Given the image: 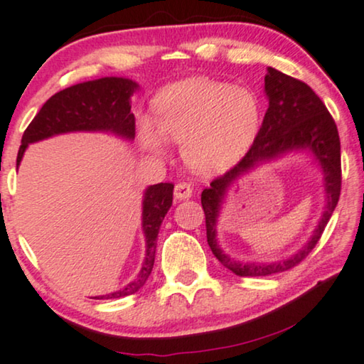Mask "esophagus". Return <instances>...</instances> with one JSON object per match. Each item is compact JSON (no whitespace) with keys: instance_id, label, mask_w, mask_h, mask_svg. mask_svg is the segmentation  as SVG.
<instances>
[{"instance_id":"1","label":"esophagus","mask_w":364,"mask_h":364,"mask_svg":"<svg viewBox=\"0 0 364 364\" xmlns=\"http://www.w3.org/2000/svg\"><path fill=\"white\" fill-rule=\"evenodd\" d=\"M193 194V188L188 183H178L175 186V198L176 199H189Z\"/></svg>"}]
</instances>
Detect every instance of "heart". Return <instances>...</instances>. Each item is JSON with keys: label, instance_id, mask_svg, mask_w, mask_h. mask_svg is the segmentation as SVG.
Returning a JSON list of instances; mask_svg holds the SVG:
<instances>
[{"label": "heart", "instance_id": "b5f03b06", "mask_svg": "<svg viewBox=\"0 0 364 364\" xmlns=\"http://www.w3.org/2000/svg\"><path fill=\"white\" fill-rule=\"evenodd\" d=\"M151 109L154 121L140 117L137 122L144 147L161 151L165 139L181 142L184 160L200 173L235 165L250 149L262 121L253 91L208 78L166 86L155 96Z\"/></svg>", "mask_w": 364, "mask_h": 364}]
</instances>
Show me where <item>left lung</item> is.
<instances>
[{"label": "left lung", "instance_id": "left-lung-1", "mask_svg": "<svg viewBox=\"0 0 364 364\" xmlns=\"http://www.w3.org/2000/svg\"><path fill=\"white\" fill-rule=\"evenodd\" d=\"M264 91H267L269 106L252 147L234 168H230L222 176H217L210 183V186L205 188L200 194L210 250L225 268H229L237 276H268L287 271L299 264L321 240L325 225L328 224L330 217L337 208L341 189L338 129L321 97L304 81L292 78L271 67L264 77ZM297 148L311 149L324 168L326 175L328 208L313 238L302 251L281 262L268 265L234 262L220 250L215 238L216 215L226 188L232 181L259 161L270 159L285 153L287 149Z\"/></svg>", "mask_w": 364, "mask_h": 364}]
</instances>
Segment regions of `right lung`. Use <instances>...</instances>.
<instances>
[{"label":"right lung","instance_id":"add662e5","mask_svg":"<svg viewBox=\"0 0 364 364\" xmlns=\"http://www.w3.org/2000/svg\"><path fill=\"white\" fill-rule=\"evenodd\" d=\"M137 83L127 78L107 77L70 86L58 91L41 107L37 116L24 130L18 151L16 168L19 166L27 145L37 140L75 130H109L126 139L135 137V117L130 112V95ZM173 203V184L159 183L150 186L144 196L142 227L147 242L145 262L137 279L124 289L100 296L96 299H117L135 294L149 279L155 262L156 237L161 222Z\"/></svg>","mask_w":364,"mask_h":364}]
</instances>
